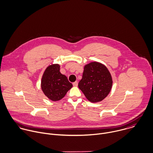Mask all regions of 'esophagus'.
<instances>
[{
	"mask_svg": "<svg viewBox=\"0 0 153 153\" xmlns=\"http://www.w3.org/2000/svg\"><path fill=\"white\" fill-rule=\"evenodd\" d=\"M72 84H73V85H74V87H77V86H78V82H77V81H75V82H73Z\"/></svg>",
	"mask_w": 153,
	"mask_h": 153,
	"instance_id": "1",
	"label": "esophagus"
}]
</instances>
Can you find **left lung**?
Here are the masks:
<instances>
[{"mask_svg": "<svg viewBox=\"0 0 153 153\" xmlns=\"http://www.w3.org/2000/svg\"><path fill=\"white\" fill-rule=\"evenodd\" d=\"M111 76L107 68L99 62H91L84 67L78 87L86 98L93 102L102 100L112 87Z\"/></svg>", "mask_w": 153, "mask_h": 153, "instance_id": "8db88e82", "label": "left lung"}]
</instances>
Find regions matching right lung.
<instances>
[{
    "label": "right lung",
    "instance_id": "obj_1",
    "mask_svg": "<svg viewBox=\"0 0 153 153\" xmlns=\"http://www.w3.org/2000/svg\"><path fill=\"white\" fill-rule=\"evenodd\" d=\"M44 94L52 101L62 99L72 87L67 77L60 72V66L54 64L45 70L41 82Z\"/></svg>",
    "mask_w": 153,
    "mask_h": 153
}]
</instances>
